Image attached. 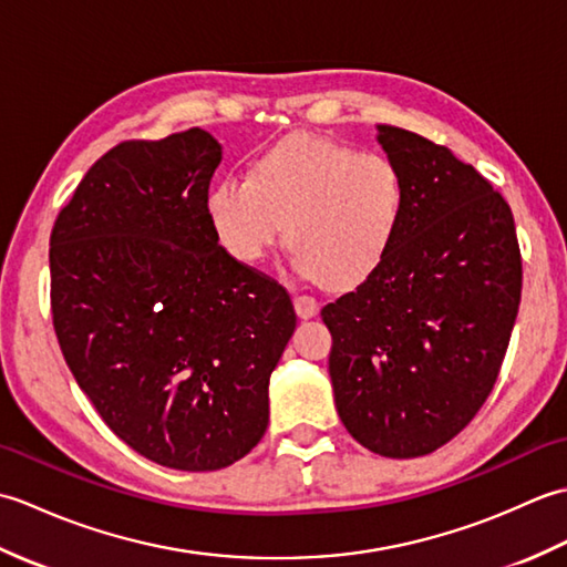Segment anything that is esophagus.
Wrapping results in <instances>:
<instances>
[{
	"label": "esophagus",
	"instance_id": "obj_1",
	"mask_svg": "<svg viewBox=\"0 0 567 567\" xmlns=\"http://www.w3.org/2000/svg\"><path fill=\"white\" fill-rule=\"evenodd\" d=\"M295 311L299 319H311V317H317L319 302L309 295H295Z\"/></svg>",
	"mask_w": 567,
	"mask_h": 567
}]
</instances>
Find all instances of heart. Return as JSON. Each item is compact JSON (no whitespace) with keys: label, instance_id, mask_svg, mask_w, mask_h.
<instances>
[{"label":"heart","instance_id":"1","mask_svg":"<svg viewBox=\"0 0 567 567\" xmlns=\"http://www.w3.org/2000/svg\"><path fill=\"white\" fill-rule=\"evenodd\" d=\"M404 209L394 161L315 134L280 138L252 161L250 177L224 175L207 195L209 221L234 258L258 262L287 231L295 270L339 287L380 268Z\"/></svg>","mask_w":567,"mask_h":567}]
</instances>
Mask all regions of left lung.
Instances as JSON below:
<instances>
[{
	"label": "left lung",
	"instance_id": "1",
	"mask_svg": "<svg viewBox=\"0 0 567 567\" xmlns=\"http://www.w3.org/2000/svg\"><path fill=\"white\" fill-rule=\"evenodd\" d=\"M378 143L406 183L400 234L321 319L348 433L384 457H419L457 436L495 388L522 302V252L509 204L473 165L388 124Z\"/></svg>",
	"mask_w": 567,
	"mask_h": 567
}]
</instances>
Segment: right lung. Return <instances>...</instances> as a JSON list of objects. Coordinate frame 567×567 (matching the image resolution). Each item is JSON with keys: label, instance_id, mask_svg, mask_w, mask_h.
Masks as SVG:
<instances>
[{"label": "right lung", "instance_id": "add662e5", "mask_svg": "<svg viewBox=\"0 0 567 567\" xmlns=\"http://www.w3.org/2000/svg\"><path fill=\"white\" fill-rule=\"evenodd\" d=\"M219 163L202 128L118 143L51 234L53 327L80 390L136 453L187 473L262 439L297 327L285 287L219 246L207 214Z\"/></svg>", "mask_w": 567, "mask_h": 567}]
</instances>
